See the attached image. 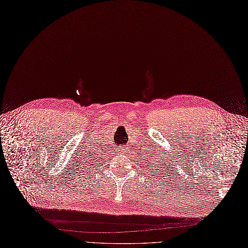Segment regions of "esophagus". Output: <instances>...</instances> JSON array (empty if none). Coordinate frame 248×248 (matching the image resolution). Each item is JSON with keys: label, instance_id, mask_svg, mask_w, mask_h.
Instances as JSON below:
<instances>
[{"label": "esophagus", "instance_id": "34e87169", "mask_svg": "<svg viewBox=\"0 0 248 248\" xmlns=\"http://www.w3.org/2000/svg\"><path fill=\"white\" fill-rule=\"evenodd\" d=\"M124 147H125V146H124ZM122 151H123V153H124V152H125V151H124V149H123V148H122Z\"/></svg>", "mask_w": 248, "mask_h": 248}]
</instances>
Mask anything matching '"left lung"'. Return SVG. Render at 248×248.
I'll list each match as a JSON object with an SVG mask.
<instances>
[{"mask_svg":"<svg viewBox=\"0 0 248 248\" xmlns=\"http://www.w3.org/2000/svg\"><path fill=\"white\" fill-rule=\"evenodd\" d=\"M161 160H162V159H161ZM161 160H160V161H156L158 166H156V168H155V170H154L157 173H159V175H160V170H163V162H161ZM156 162H154L153 166H154V164L156 163Z\"/></svg>","mask_w":248,"mask_h":248,"instance_id":"8db88e82","label":"left lung"}]
</instances>
